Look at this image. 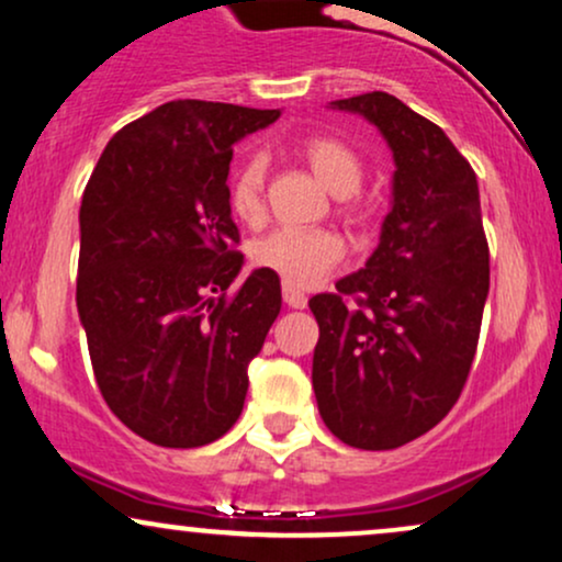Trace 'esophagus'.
<instances>
[{
    "label": "esophagus",
    "instance_id": "34e87169",
    "mask_svg": "<svg viewBox=\"0 0 562 562\" xmlns=\"http://www.w3.org/2000/svg\"><path fill=\"white\" fill-rule=\"evenodd\" d=\"M282 299H285V303L290 308H303L306 306V295L301 293V290L290 288V285H282Z\"/></svg>",
    "mask_w": 562,
    "mask_h": 562
}]
</instances>
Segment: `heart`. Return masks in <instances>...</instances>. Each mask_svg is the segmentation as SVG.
Wrapping results in <instances>:
<instances>
[{"label": "heart", "instance_id": "obj_1", "mask_svg": "<svg viewBox=\"0 0 562 562\" xmlns=\"http://www.w3.org/2000/svg\"><path fill=\"white\" fill-rule=\"evenodd\" d=\"M301 156L308 169L333 195L338 211L351 222L364 216V203L357 195L364 179V164L353 147L330 134H308L301 142ZM267 190V158L248 156L232 173L227 187L229 209L240 222L256 224L263 216ZM344 240L330 229H277L250 248V261L280 277L290 288H312L344 261Z\"/></svg>", "mask_w": 562, "mask_h": 562}]
</instances>
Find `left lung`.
Here are the masks:
<instances>
[{
    "label": "left lung",
    "mask_w": 562,
    "mask_h": 562,
    "mask_svg": "<svg viewBox=\"0 0 562 562\" xmlns=\"http://www.w3.org/2000/svg\"><path fill=\"white\" fill-rule=\"evenodd\" d=\"M335 108L391 145L393 205L364 269L308 301L319 325L312 383L348 447L383 451L436 428L457 404L479 346L488 243L479 179L434 121L367 92Z\"/></svg>",
    "instance_id": "obj_1"
}]
</instances>
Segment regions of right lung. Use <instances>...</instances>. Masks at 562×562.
<instances>
[{
    "mask_svg": "<svg viewBox=\"0 0 562 562\" xmlns=\"http://www.w3.org/2000/svg\"><path fill=\"white\" fill-rule=\"evenodd\" d=\"M280 111L173 100L121 128L81 198L76 306L97 389L128 430L169 449L222 438L282 306L280 277L243 267L232 147Z\"/></svg>",
    "mask_w": 562,
    "mask_h": 562,
    "instance_id": "1",
    "label": "right lung"
}]
</instances>
